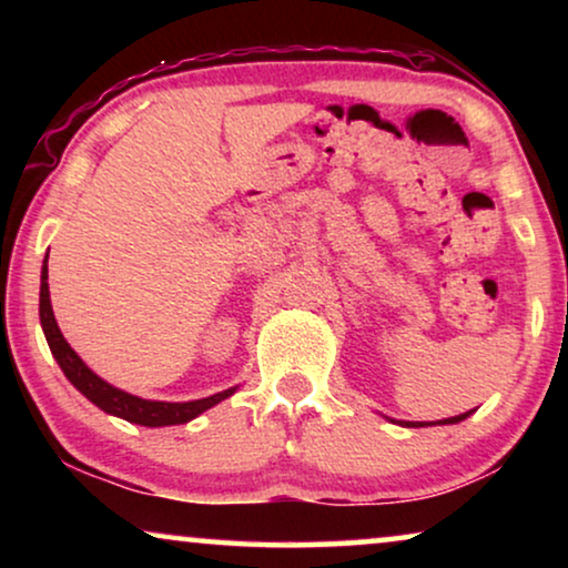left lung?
Instances as JSON below:
<instances>
[{
    "instance_id": "obj_1",
    "label": "left lung",
    "mask_w": 568,
    "mask_h": 568,
    "mask_svg": "<svg viewBox=\"0 0 568 568\" xmlns=\"http://www.w3.org/2000/svg\"><path fill=\"white\" fill-rule=\"evenodd\" d=\"M473 414V410H465V414L460 416H449V418H439V422H395V418H390L393 424H400V426H410V429H416V426H434V424H457L463 422V418H468Z\"/></svg>"
}]
</instances>
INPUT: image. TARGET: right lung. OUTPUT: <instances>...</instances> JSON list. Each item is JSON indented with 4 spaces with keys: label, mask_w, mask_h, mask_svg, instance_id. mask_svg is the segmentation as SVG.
<instances>
[{
    "label": "right lung",
    "mask_w": 568,
    "mask_h": 568,
    "mask_svg": "<svg viewBox=\"0 0 568 568\" xmlns=\"http://www.w3.org/2000/svg\"><path fill=\"white\" fill-rule=\"evenodd\" d=\"M38 315H41V328H43L45 341H49L53 359L59 362V367L67 375L69 383H72L90 403H95L100 410H105V414L111 416H119L123 422L152 426V429H158V426L189 424L191 418L201 416L204 410L216 406V403H222L224 398H230V395L237 390L235 385L222 393L209 395V398L170 403V400L139 398V395H131L126 390H121V387H113L111 383H105L103 377H98L95 372L80 359V354L67 344V338L61 336L59 331L57 317H53L51 294H49V255H45L43 268H41V307H38Z\"/></svg>",
    "instance_id": "right-lung-1"
}]
</instances>
